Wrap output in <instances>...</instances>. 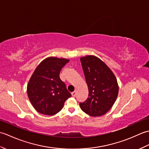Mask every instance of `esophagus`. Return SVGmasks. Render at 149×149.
<instances>
[{
  "instance_id": "obj_1",
  "label": "esophagus",
  "mask_w": 149,
  "mask_h": 149,
  "mask_svg": "<svg viewBox=\"0 0 149 149\" xmlns=\"http://www.w3.org/2000/svg\"><path fill=\"white\" fill-rule=\"evenodd\" d=\"M72 97H75V95H76V92H75V91H73V92H72Z\"/></svg>"
}]
</instances>
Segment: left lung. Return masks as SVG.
I'll return each instance as SVG.
<instances>
[{"label":"left lung","instance_id":"1","mask_svg":"<svg viewBox=\"0 0 149 149\" xmlns=\"http://www.w3.org/2000/svg\"><path fill=\"white\" fill-rule=\"evenodd\" d=\"M88 88V97L79 105L91 116H100L111 108L118 93L116 79L112 71L99 58L88 56L81 59Z\"/></svg>","mask_w":149,"mask_h":149}]
</instances>
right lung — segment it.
I'll return each mask as SVG.
<instances>
[{"label": "right lung", "mask_w": 149, "mask_h": 149, "mask_svg": "<svg viewBox=\"0 0 149 149\" xmlns=\"http://www.w3.org/2000/svg\"><path fill=\"white\" fill-rule=\"evenodd\" d=\"M69 60L50 57L37 66L27 85L29 99L38 112L53 115L61 110L71 97L59 73Z\"/></svg>", "instance_id": "1"}]
</instances>
